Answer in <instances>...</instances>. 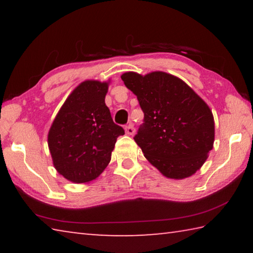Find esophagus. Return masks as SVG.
Returning <instances> with one entry per match:
<instances>
[{"label":"esophagus","instance_id":"esophagus-1","mask_svg":"<svg viewBox=\"0 0 253 253\" xmlns=\"http://www.w3.org/2000/svg\"><path fill=\"white\" fill-rule=\"evenodd\" d=\"M125 131H126L127 135H134L135 134L134 125H132V124H129V125H127L125 127Z\"/></svg>","mask_w":253,"mask_h":253}]
</instances>
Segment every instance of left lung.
I'll return each mask as SVG.
<instances>
[{
  "mask_svg": "<svg viewBox=\"0 0 253 253\" xmlns=\"http://www.w3.org/2000/svg\"><path fill=\"white\" fill-rule=\"evenodd\" d=\"M122 79L144 113L134 137L144 156L169 178L193 175L213 148L214 119L209 106L183 80L166 72H126Z\"/></svg>",
  "mask_w": 253,
  "mask_h": 253,
  "instance_id": "8db88e82",
  "label": "left lung"
}]
</instances>
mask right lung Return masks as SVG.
<instances>
[{
	"label": "right lung",
	"instance_id": "1",
	"mask_svg": "<svg viewBox=\"0 0 253 253\" xmlns=\"http://www.w3.org/2000/svg\"><path fill=\"white\" fill-rule=\"evenodd\" d=\"M108 84L87 80L67 98L48 135L59 174L75 183L99 176L111 158L117 137L125 134L105 104Z\"/></svg>",
	"mask_w": 253,
	"mask_h": 253
}]
</instances>
